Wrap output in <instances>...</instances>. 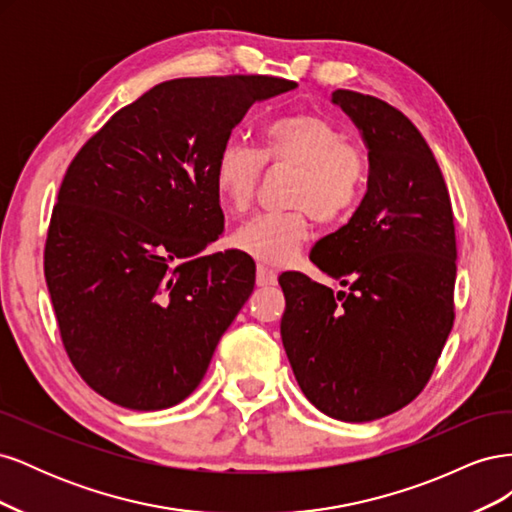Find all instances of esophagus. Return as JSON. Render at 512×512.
I'll return each instance as SVG.
<instances>
[{"label": "esophagus", "mask_w": 512, "mask_h": 512, "mask_svg": "<svg viewBox=\"0 0 512 512\" xmlns=\"http://www.w3.org/2000/svg\"><path fill=\"white\" fill-rule=\"evenodd\" d=\"M256 284L267 288V286H275L277 284V273L265 265H258L256 267Z\"/></svg>", "instance_id": "obj_1"}]
</instances>
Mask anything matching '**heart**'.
Listing matches in <instances>:
<instances>
[{"label": "heart", "instance_id": "obj_1", "mask_svg": "<svg viewBox=\"0 0 512 512\" xmlns=\"http://www.w3.org/2000/svg\"><path fill=\"white\" fill-rule=\"evenodd\" d=\"M262 164L290 168L288 211L256 215L232 245L267 265H284L299 254L312 215L322 224L350 218L361 203L369 177L365 149L344 141V132L316 113H290L267 123L258 151L228 143L213 164V183L224 209L243 213L252 205Z\"/></svg>", "mask_w": 512, "mask_h": 512}]
</instances>
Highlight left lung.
Returning a JSON list of instances; mask_svg holds the SVG:
<instances>
[{"label": "left lung", "instance_id": "left-lung-1", "mask_svg": "<svg viewBox=\"0 0 512 512\" xmlns=\"http://www.w3.org/2000/svg\"><path fill=\"white\" fill-rule=\"evenodd\" d=\"M367 147V192L350 222L312 247L333 290L282 273V344L303 395L331 418L376 421L423 391L453 329L457 243L442 170L395 106L333 91Z\"/></svg>", "mask_w": 512, "mask_h": 512}]
</instances>
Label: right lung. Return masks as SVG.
<instances>
[{
	"label": "right lung",
	"mask_w": 512,
	"mask_h": 512,
	"mask_svg": "<svg viewBox=\"0 0 512 512\" xmlns=\"http://www.w3.org/2000/svg\"><path fill=\"white\" fill-rule=\"evenodd\" d=\"M294 87L239 74L160 83L68 166L44 277L72 365L113 404L164 410L205 378L256 280L243 252L203 254L224 230L213 164L247 108Z\"/></svg>",
	"instance_id": "1"
}]
</instances>
